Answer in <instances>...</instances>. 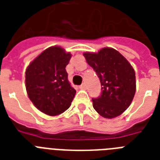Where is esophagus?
<instances>
[{"instance_id":"1","label":"esophagus","mask_w":160,"mask_h":160,"mask_svg":"<svg viewBox=\"0 0 160 160\" xmlns=\"http://www.w3.org/2000/svg\"><path fill=\"white\" fill-rule=\"evenodd\" d=\"M80 89H81V90H85V89H86V84H85V83H82V84L80 85Z\"/></svg>"}]
</instances>
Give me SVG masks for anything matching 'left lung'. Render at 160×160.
I'll use <instances>...</instances> for the list:
<instances>
[{
	"mask_svg": "<svg viewBox=\"0 0 160 160\" xmlns=\"http://www.w3.org/2000/svg\"><path fill=\"white\" fill-rule=\"evenodd\" d=\"M98 75L101 94L92 98L93 107L101 116L112 119L121 114L131 104L135 94V73L128 60L112 48L98 53L84 54Z\"/></svg>",
	"mask_w": 160,
	"mask_h": 160,
	"instance_id": "obj_1",
	"label": "left lung"
}]
</instances>
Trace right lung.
Wrapping results in <instances>:
<instances>
[{
    "label": "right lung",
    "mask_w": 160,
    "mask_h": 160,
    "mask_svg": "<svg viewBox=\"0 0 160 160\" xmlns=\"http://www.w3.org/2000/svg\"><path fill=\"white\" fill-rule=\"evenodd\" d=\"M71 55L59 46L44 51L29 65L26 87L34 105L48 115H58L70 106L75 90L68 81L65 66Z\"/></svg>",
    "instance_id": "obj_1"
}]
</instances>
